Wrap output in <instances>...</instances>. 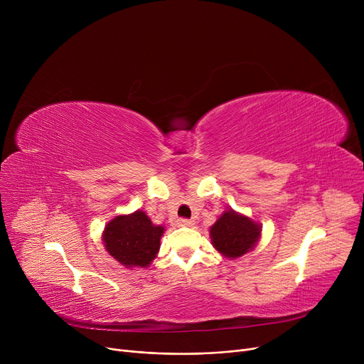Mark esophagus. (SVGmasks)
Instances as JSON below:
<instances>
[{"instance_id":"1","label":"esophagus","mask_w":364,"mask_h":364,"mask_svg":"<svg viewBox=\"0 0 364 364\" xmlns=\"http://www.w3.org/2000/svg\"><path fill=\"white\" fill-rule=\"evenodd\" d=\"M178 224L184 225V227H192L195 224V221L193 220H188V218H181V220H178Z\"/></svg>"}]
</instances>
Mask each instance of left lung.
I'll return each mask as SVG.
<instances>
[{"label": "left lung", "instance_id": "left-lung-1", "mask_svg": "<svg viewBox=\"0 0 364 364\" xmlns=\"http://www.w3.org/2000/svg\"><path fill=\"white\" fill-rule=\"evenodd\" d=\"M213 245L225 258H239L252 251L261 237V225L250 217L227 209L209 228Z\"/></svg>", "mask_w": 364, "mask_h": 364}]
</instances>
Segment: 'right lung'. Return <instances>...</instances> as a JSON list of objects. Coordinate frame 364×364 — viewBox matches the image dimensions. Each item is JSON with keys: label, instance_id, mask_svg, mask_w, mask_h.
<instances>
[{"label": "right lung", "instance_id": "right-lung-1", "mask_svg": "<svg viewBox=\"0 0 364 364\" xmlns=\"http://www.w3.org/2000/svg\"><path fill=\"white\" fill-rule=\"evenodd\" d=\"M165 228L155 225L143 211L128 215L114 217L103 232V243L106 251L125 265L147 267L156 258L161 246V237Z\"/></svg>", "mask_w": 364, "mask_h": 364}]
</instances>
